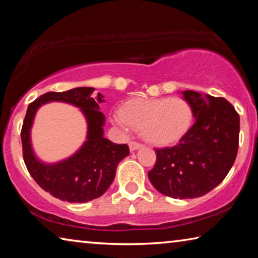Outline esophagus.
Here are the masks:
<instances>
[{
    "mask_svg": "<svg viewBox=\"0 0 258 258\" xmlns=\"http://www.w3.org/2000/svg\"><path fill=\"white\" fill-rule=\"evenodd\" d=\"M128 146H130V150H131V151L138 150L139 148H141V147H142L141 143H139V142H135V141H131V142L128 143Z\"/></svg>",
    "mask_w": 258,
    "mask_h": 258,
    "instance_id": "1",
    "label": "esophagus"
}]
</instances>
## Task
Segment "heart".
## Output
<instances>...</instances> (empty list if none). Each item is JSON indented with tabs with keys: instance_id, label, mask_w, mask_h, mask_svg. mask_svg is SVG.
Wrapping results in <instances>:
<instances>
[{
	"instance_id": "heart-1",
	"label": "heart",
	"mask_w": 258,
	"mask_h": 258,
	"mask_svg": "<svg viewBox=\"0 0 258 258\" xmlns=\"http://www.w3.org/2000/svg\"><path fill=\"white\" fill-rule=\"evenodd\" d=\"M194 110L183 98L133 99L121 112L112 115V121L121 128L141 131L143 139L154 146H168L184 137L190 130Z\"/></svg>"
}]
</instances>
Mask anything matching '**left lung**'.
<instances>
[{
  "label": "left lung",
  "instance_id": "1",
  "mask_svg": "<svg viewBox=\"0 0 258 258\" xmlns=\"http://www.w3.org/2000/svg\"><path fill=\"white\" fill-rule=\"evenodd\" d=\"M195 124L176 146L155 149L148 176L160 194L174 199L198 198L228 175L238 154L240 119L228 100L183 91Z\"/></svg>",
  "mask_w": 258,
  "mask_h": 258
}]
</instances>
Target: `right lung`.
<instances>
[{"instance_id":"1","label":"right lung","mask_w":258,"mask_h":258,"mask_svg":"<svg viewBox=\"0 0 258 258\" xmlns=\"http://www.w3.org/2000/svg\"><path fill=\"white\" fill-rule=\"evenodd\" d=\"M93 87H76L66 92H47L28 106L21 128L24 161L35 182L62 202L87 203L101 197L113 181L117 165L130 155L127 145H116L103 137L104 115L99 110L103 95L91 97ZM51 101L81 108L88 123L87 141L76 154L55 164H46L33 154L30 128L37 109Z\"/></svg>"}]
</instances>
